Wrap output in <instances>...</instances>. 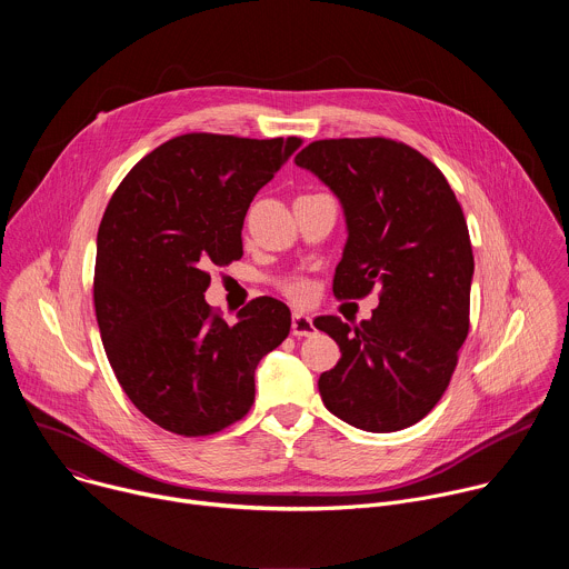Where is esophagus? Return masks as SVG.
Instances as JSON below:
<instances>
[{
  "instance_id": "1",
  "label": "esophagus",
  "mask_w": 569,
  "mask_h": 569,
  "mask_svg": "<svg viewBox=\"0 0 569 569\" xmlns=\"http://www.w3.org/2000/svg\"><path fill=\"white\" fill-rule=\"evenodd\" d=\"M292 336L295 338H308L315 333V323L312 317L306 312H292Z\"/></svg>"
}]
</instances>
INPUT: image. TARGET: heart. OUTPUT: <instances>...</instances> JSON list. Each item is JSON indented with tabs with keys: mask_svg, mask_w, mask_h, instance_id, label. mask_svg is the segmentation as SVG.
I'll list each match as a JSON object with an SVG mask.
<instances>
[{
	"mask_svg": "<svg viewBox=\"0 0 569 569\" xmlns=\"http://www.w3.org/2000/svg\"><path fill=\"white\" fill-rule=\"evenodd\" d=\"M281 290L295 301H306L310 297V286L303 279H286L281 283Z\"/></svg>",
	"mask_w": 569,
	"mask_h": 569,
	"instance_id": "1",
	"label": "heart"
}]
</instances>
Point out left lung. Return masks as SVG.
I'll use <instances>...</instances> for the list:
<instances>
[{"instance_id": "1", "label": "left lung", "mask_w": 569, "mask_h": 569, "mask_svg": "<svg viewBox=\"0 0 569 569\" xmlns=\"http://www.w3.org/2000/svg\"><path fill=\"white\" fill-rule=\"evenodd\" d=\"M295 164L345 209L336 297L362 299L380 286L378 308L358 327L317 317L342 351L319 376L321 400L367 432L410 428L443 396L470 327L475 261L461 204L428 157L385 137L312 141Z\"/></svg>"}]
</instances>
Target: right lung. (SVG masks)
I'll use <instances>...</instances> for the list:
<instances>
[{
	"instance_id": "add662e5",
	"label": "right lung",
	"mask_w": 569,
	"mask_h": 569,
	"mask_svg": "<svg viewBox=\"0 0 569 569\" xmlns=\"http://www.w3.org/2000/svg\"><path fill=\"white\" fill-rule=\"evenodd\" d=\"M299 137L180 134L114 191L97 236L94 308L114 376L169 432L207 437L246 417L254 371L290 333V310L252 299L227 323L204 301L209 268L242 257L250 202Z\"/></svg>"
}]
</instances>
